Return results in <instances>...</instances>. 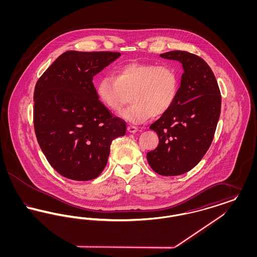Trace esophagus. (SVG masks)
Segmentation results:
<instances>
[{
  "label": "esophagus",
  "mask_w": 257,
  "mask_h": 257,
  "mask_svg": "<svg viewBox=\"0 0 257 257\" xmlns=\"http://www.w3.org/2000/svg\"><path fill=\"white\" fill-rule=\"evenodd\" d=\"M127 130H128L129 133H136V132H138V128L134 126V125H129L127 127Z\"/></svg>",
  "instance_id": "1"
}]
</instances>
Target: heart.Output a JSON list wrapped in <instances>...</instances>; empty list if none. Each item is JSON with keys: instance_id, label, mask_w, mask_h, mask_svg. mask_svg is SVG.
<instances>
[{"instance_id": "obj_1", "label": "heart", "mask_w": 257, "mask_h": 257, "mask_svg": "<svg viewBox=\"0 0 257 257\" xmlns=\"http://www.w3.org/2000/svg\"><path fill=\"white\" fill-rule=\"evenodd\" d=\"M100 102L117 111L131 95L132 105L119 112L131 123L147 121L171 110L179 89L176 71L168 65L132 62L119 67L114 76H104L96 84Z\"/></svg>"}]
</instances>
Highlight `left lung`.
I'll use <instances>...</instances> for the list:
<instances>
[{
    "label": "left lung",
    "mask_w": 257,
    "mask_h": 257,
    "mask_svg": "<svg viewBox=\"0 0 257 257\" xmlns=\"http://www.w3.org/2000/svg\"><path fill=\"white\" fill-rule=\"evenodd\" d=\"M182 63L184 73L171 110L150 125L159 137L156 149L147 154L151 169L164 176L191 171L203 158L220 118V88L210 66L186 51L160 55Z\"/></svg>",
    "instance_id": "1"
}]
</instances>
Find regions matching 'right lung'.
<instances>
[{
    "mask_svg": "<svg viewBox=\"0 0 257 257\" xmlns=\"http://www.w3.org/2000/svg\"><path fill=\"white\" fill-rule=\"evenodd\" d=\"M119 57L116 52L67 51L37 81V142L54 170L68 179L96 178L107 165L111 142L126 133V123L99 101L92 83Z\"/></svg>",
    "mask_w": 257,
    "mask_h": 257,
    "instance_id": "add662e5",
    "label": "right lung"
}]
</instances>
